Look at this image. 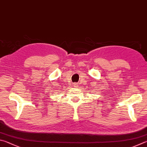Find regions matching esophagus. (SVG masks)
Returning a JSON list of instances; mask_svg holds the SVG:
<instances>
[{"label": "esophagus", "mask_w": 147, "mask_h": 147, "mask_svg": "<svg viewBox=\"0 0 147 147\" xmlns=\"http://www.w3.org/2000/svg\"><path fill=\"white\" fill-rule=\"evenodd\" d=\"M74 87H76V88H77V87H78V84H77V83L74 84Z\"/></svg>", "instance_id": "esophagus-1"}]
</instances>
